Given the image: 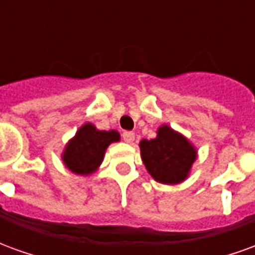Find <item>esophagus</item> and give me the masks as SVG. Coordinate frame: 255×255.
I'll use <instances>...</instances> for the list:
<instances>
[{
	"label": "esophagus",
	"instance_id": "esophagus-1",
	"mask_svg": "<svg viewBox=\"0 0 255 255\" xmlns=\"http://www.w3.org/2000/svg\"><path fill=\"white\" fill-rule=\"evenodd\" d=\"M123 139L127 142V143H132L133 139H135V133L132 131H126V132H123Z\"/></svg>",
	"mask_w": 255,
	"mask_h": 255
}]
</instances>
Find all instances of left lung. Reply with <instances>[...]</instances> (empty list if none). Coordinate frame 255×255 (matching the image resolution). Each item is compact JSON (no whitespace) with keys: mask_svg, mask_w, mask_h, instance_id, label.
I'll use <instances>...</instances> for the list:
<instances>
[{"mask_svg":"<svg viewBox=\"0 0 255 255\" xmlns=\"http://www.w3.org/2000/svg\"><path fill=\"white\" fill-rule=\"evenodd\" d=\"M155 139L140 142V154L146 169L157 182L177 184L187 177L197 151L187 139L168 126L158 129Z\"/></svg>","mask_w":255,"mask_h":255,"instance_id":"obj_1","label":"left lung"}]
</instances>
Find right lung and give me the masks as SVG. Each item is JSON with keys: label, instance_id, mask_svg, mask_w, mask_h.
<instances>
[{"label": "right lung", "instance_id": "obj_1", "mask_svg": "<svg viewBox=\"0 0 255 255\" xmlns=\"http://www.w3.org/2000/svg\"><path fill=\"white\" fill-rule=\"evenodd\" d=\"M117 131H98L93 124H84L75 138L67 144L63 160L65 165L78 175H90L101 165L106 147L117 142Z\"/></svg>", "mask_w": 255, "mask_h": 255}]
</instances>
